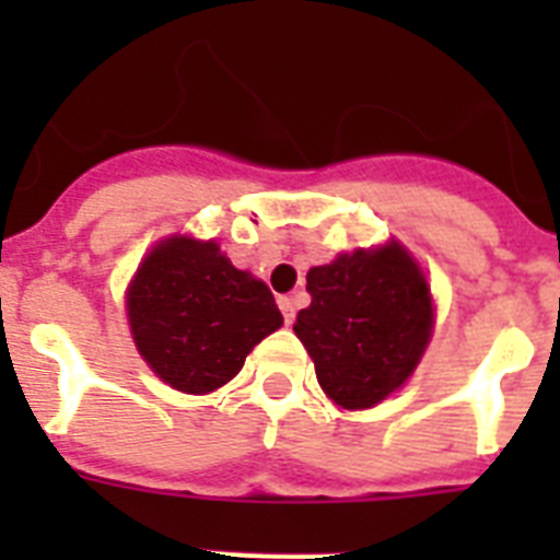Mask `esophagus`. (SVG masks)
I'll use <instances>...</instances> for the list:
<instances>
[{"label": "esophagus", "instance_id": "esophagus-1", "mask_svg": "<svg viewBox=\"0 0 560 560\" xmlns=\"http://www.w3.org/2000/svg\"><path fill=\"white\" fill-rule=\"evenodd\" d=\"M279 307L281 314H284V323H293V316H296V305H293V299L290 296H279Z\"/></svg>", "mask_w": 560, "mask_h": 560}]
</instances>
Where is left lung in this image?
I'll list each match as a JSON object with an SVG mask.
<instances>
[{
  "label": "left lung",
  "instance_id": "1",
  "mask_svg": "<svg viewBox=\"0 0 560 560\" xmlns=\"http://www.w3.org/2000/svg\"><path fill=\"white\" fill-rule=\"evenodd\" d=\"M307 293L311 305L299 311L293 331L334 404L374 407L412 374L430 340L433 299L404 246L311 267Z\"/></svg>",
  "mask_w": 560,
  "mask_h": 560
}]
</instances>
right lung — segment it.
<instances>
[{"mask_svg":"<svg viewBox=\"0 0 560 560\" xmlns=\"http://www.w3.org/2000/svg\"><path fill=\"white\" fill-rule=\"evenodd\" d=\"M127 316L148 366L191 395L232 381L284 323L264 281L232 267L214 241L194 237L153 246L127 290Z\"/></svg>","mask_w":560,"mask_h":560,"instance_id":"add662e5","label":"right lung"}]
</instances>
